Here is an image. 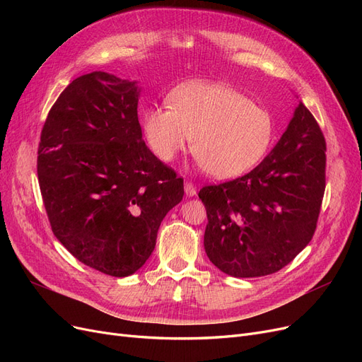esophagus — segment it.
Masks as SVG:
<instances>
[{
  "label": "esophagus",
  "mask_w": 362,
  "mask_h": 362,
  "mask_svg": "<svg viewBox=\"0 0 362 362\" xmlns=\"http://www.w3.org/2000/svg\"><path fill=\"white\" fill-rule=\"evenodd\" d=\"M184 190H185V194H187V196H194L196 194V185L190 181H185L184 182Z\"/></svg>",
  "instance_id": "34e87169"
}]
</instances>
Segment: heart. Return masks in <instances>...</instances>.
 Here are the masks:
<instances>
[{"label":"heart","mask_w":362,"mask_h":362,"mask_svg":"<svg viewBox=\"0 0 362 362\" xmlns=\"http://www.w3.org/2000/svg\"><path fill=\"white\" fill-rule=\"evenodd\" d=\"M149 149L164 163L189 146L216 178L243 175L264 158L275 137V120L264 107L231 87L210 83L182 86L169 98V108L144 115Z\"/></svg>","instance_id":"heart-1"}]
</instances>
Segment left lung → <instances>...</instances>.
I'll use <instances>...</instances> for the list:
<instances>
[{
    "label": "left lung",
    "instance_id": "obj_1",
    "mask_svg": "<svg viewBox=\"0 0 362 362\" xmlns=\"http://www.w3.org/2000/svg\"><path fill=\"white\" fill-rule=\"evenodd\" d=\"M326 141L302 103L269 156L243 177L205 185L204 246L226 275L276 273L311 242L326 187Z\"/></svg>",
    "mask_w": 362,
    "mask_h": 362
}]
</instances>
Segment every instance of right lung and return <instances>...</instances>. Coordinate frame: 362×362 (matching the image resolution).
Listing matches in <instances>:
<instances>
[{
	"mask_svg": "<svg viewBox=\"0 0 362 362\" xmlns=\"http://www.w3.org/2000/svg\"><path fill=\"white\" fill-rule=\"evenodd\" d=\"M134 81L74 80L40 133L37 180L54 235L83 264L124 278L145 264L184 181L141 139Z\"/></svg>",
	"mask_w": 362,
	"mask_h": 362,
	"instance_id": "1",
	"label": "right lung"
}]
</instances>
